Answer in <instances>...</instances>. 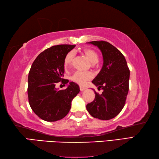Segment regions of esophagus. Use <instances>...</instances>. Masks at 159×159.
<instances>
[{
    "mask_svg": "<svg viewBox=\"0 0 159 159\" xmlns=\"http://www.w3.org/2000/svg\"><path fill=\"white\" fill-rule=\"evenodd\" d=\"M86 89V88L84 87V86H82V85H80V91H83Z\"/></svg>",
    "mask_w": 159,
    "mask_h": 159,
    "instance_id": "1",
    "label": "esophagus"
}]
</instances>
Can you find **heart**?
Here are the masks:
<instances>
[{
  "label": "heart",
  "instance_id": "1",
  "mask_svg": "<svg viewBox=\"0 0 159 159\" xmlns=\"http://www.w3.org/2000/svg\"><path fill=\"white\" fill-rule=\"evenodd\" d=\"M86 57L88 58L91 62L93 64H95L99 60V56L95 50L90 48H85L83 50ZM74 57V53L73 52H69L64 57V67L69 66L71 64L72 60ZM93 78V74L91 73H83L80 71H76L71 76V80L72 81L78 83L79 85H83L87 80H90Z\"/></svg>",
  "mask_w": 159,
  "mask_h": 159
}]
</instances>
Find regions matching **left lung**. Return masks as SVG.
<instances>
[{
  "instance_id": "obj_1",
  "label": "left lung",
  "mask_w": 159,
  "mask_h": 159,
  "mask_svg": "<svg viewBox=\"0 0 159 159\" xmlns=\"http://www.w3.org/2000/svg\"><path fill=\"white\" fill-rule=\"evenodd\" d=\"M98 46L103 56V66L92 83L103 92L95 91V99L86 106L93 117L109 120L121 111L125 105L129 90L130 70L123 54L111 43L104 41H91Z\"/></svg>"
}]
</instances>
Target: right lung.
Masks as SVG:
<instances>
[{"label":"right lung","instance_id":"right-lung-1","mask_svg":"<svg viewBox=\"0 0 159 159\" xmlns=\"http://www.w3.org/2000/svg\"><path fill=\"white\" fill-rule=\"evenodd\" d=\"M76 45H58L40 53L32 64L28 77L29 105L38 116L45 121H57L65 117L71 101L79 94V86L70 82L65 90H58L56 83L65 85L64 76L65 56Z\"/></svg>","mask_w":159,"mask_h":159}]
</instances>
